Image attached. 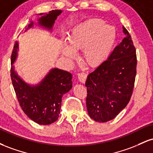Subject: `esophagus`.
Instances as JSON below:
<instances>
[{
    "label": "esophagus",
    "mask_w": 153,
    "mask_h": 153,
    "mask_svg": "<svg viewBox=\"0 0 153 153\" xmlns=\"http://www.w3.org/2000/svg\"><path fill=\"white\" fill-rule=\"evenodd\" d=\"M78 80H80V82H85V80H86L87 78V75L86 73H84V72H81V73H78Z\"/></svg>",
    "instance_id": "esophagus-1"
}]
</instances>
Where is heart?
<instances>
[{
  "label": "heart",
  "mask_w": 153,
  "mask_h": 153,
  "mask_svg": "<svg viewBox=\"0 0 153 153\" xmlns=\"http://www.w3.org/2000/svg\"><path fill=\"white\" fill-rule=\"evenodd\" d=\"M116 39L114 28L102 20L91 19L78 24L65 38L62 54L67 59L73 58V52L82 50L81 58L87 65L97 67L109 54Z\"/></svg>",
  "instance_id": "obj_1"
}]
</instances>
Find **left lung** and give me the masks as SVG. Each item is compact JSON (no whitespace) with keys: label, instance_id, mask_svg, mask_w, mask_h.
I'll return each mask as SVG.
<instances>
[{"label":"left lung","instance_id":"left-lung-1","mask_svg":"<svg viewBox=\"0 0 153 153\" xmlns=\"http://www.w3.org/2000/svg\"><path fill=\"white\" fill-rule=\"evenodd\" d=\"M126 36L114 49L106 60L88 75L86 106L96 122L115 118L129 102L137 73L136 50L131 37L123 26Z\"/></svg>","mask_w":153,"mask_h":153}]
</instances>
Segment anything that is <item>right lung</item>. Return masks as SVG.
Wrapping results in <instances>:
<instances>
[{"mask_svg":"<svg viewBox=\"0 0 153 153\" xmlns=\"http://www.w3.org/2000/svg\"><path fill=\"white\" fill-rule=\"evenodd\" d=\"M61 13V10H53L45 15L39 13V15L42 16L38 19L39 24L47 29H52L54 21ZM33 24L31 22L26 30L32 27ZM18 47L16 42L12 51L11 65L17 57ZM10 78L19 105L29 118L42 125H48L57 120L63 94L73 87L71 73L54 68L40 83L30 85L20 78L14 71V67L11 66Z\"/></svg>","mask_w":153,"mask_h":153,"instance_id":"add662e5","label":"right lung"}]
</instances>
